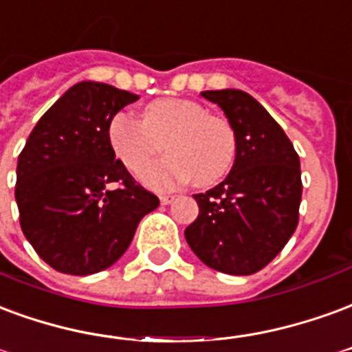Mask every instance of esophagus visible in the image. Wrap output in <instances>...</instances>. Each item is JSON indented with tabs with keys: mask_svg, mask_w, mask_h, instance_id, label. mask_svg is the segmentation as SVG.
I'll return each instance as SVG.
<instances>
[{
	"mask_svg": "<svg viewBox=\"0 0 352 352\" xmlns=\"http://www.w3.org/2000/svg\"><path fill=\"white\" fill-rule=\"evenodd\" d=\"M159 201H161V204H170L174 201V195H161Z\"/></svg>",
	"mask_w": 352,
	"mask_h": 352,
	"instance_id": "34e87169",
	"label": "esophagus"
}]
</instances>
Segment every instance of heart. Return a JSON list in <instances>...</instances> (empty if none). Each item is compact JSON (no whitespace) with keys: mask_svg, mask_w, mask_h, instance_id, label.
<instances>
[{"mask_svg":"<svg viewBox=\"0 0 352 352\" xmlns=\"http://www.w3.org/2000/svg\"><path fill=\"white\" fill-rule=\"evenodd\" d=\"M109 142L125 168L142 174L161 151L170 153L146 173L148 186L166 189L193 179L210 187L225 178L236 159L232 125L208 114L199 102L163 97L142 109V120L118 112L109 123Z\"/></svg>","mask_w":352,"mask_h":352,"instance_id":"b5f03b06","label":"heart"}]
</instances>
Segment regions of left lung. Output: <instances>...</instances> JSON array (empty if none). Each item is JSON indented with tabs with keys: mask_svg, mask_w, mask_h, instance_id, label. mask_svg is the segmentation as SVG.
<instances>
[{
	"mask_svg": "<svg viewBox=\"0 0 352 352\" xmlns=\"http://www.w3.org/2000/svg\"><path fill=\"white\" fill-rule=\"evenodd\" d=\"M202 97L225 112L236 135L229 176L193 195L199 217L186 240L202 263L223 274L250 276L283 250L298 225L300 159L263 104L242 89H210Z\"/></svg>",
	"mask_w": 352,
	"mask_h": 352,
	"instance_id": "obj_1",
	"label": "left lung"
}]
</instances>
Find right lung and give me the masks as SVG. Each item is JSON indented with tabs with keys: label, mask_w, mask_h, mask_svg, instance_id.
<instances>
[{
	"label": "right lung",
	"mask_w": 352,
	"mask_h": 352,
	"mask_svg": "<svg viewBox=\"0 0 352 352\" xmlns=\"http://www.w3.org/2000/svg\"><path fill=\"white\" fill-rule=\"evenodd\" d=\"M137 99L102 82H78L43 114L18 155L20 227L54 270L89 276L112 266L159 206L109 142L112 116Z\"/></svg>",
	"instance_id": "add662e5"
}]
</instances>
